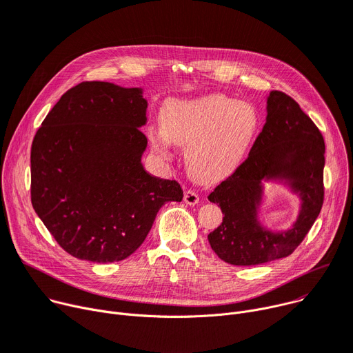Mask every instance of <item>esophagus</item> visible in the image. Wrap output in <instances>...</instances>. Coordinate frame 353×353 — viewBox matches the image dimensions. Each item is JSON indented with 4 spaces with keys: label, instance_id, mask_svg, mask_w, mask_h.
I'll use <instances>...</instances> for the list:
<instances>
[{
    "label": "esophagus",
    "instance_id": "1",
    "mask_svg": "<svg viewBox=\"0 0 353 353\" xmlns=\"http://www.w3.org/2000/svg\"><path fill=\"white\" fill-rule=\"evenodd\" d=\"M184 203L189 204V205H194L199 203V196L193 192V190H187L184 192V197H183Z\"/></svg>",
    "mask_w": 353,
    "mask_h": 353
}]
</instances>
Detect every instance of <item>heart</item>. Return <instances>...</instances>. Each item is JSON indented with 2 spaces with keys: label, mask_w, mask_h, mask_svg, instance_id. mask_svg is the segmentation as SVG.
Listing matches in <instances>:
<instances>
[{
  "label": "heart",
  "mask_w": 353,
  "mask_h": 353,
  "mask_svg": "<svg viewBox=\"0 0 353 353\" xmlns=\"http://www.w3.org/2000/svg\"><path fill=\"white\" fill-rule=\"evenodd\" d=\"M161 129L148 130L153 148L169 156L170 142L185 148V166L201 183H219L239 169L260 129L256 109L223 93L170 99L161 109Z\"/></svg>",
  "instance_id": "obj_1"
}]
</instances>
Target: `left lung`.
Returning <instances> with one entry per match:
<instances>
[{
    "label": "left lung",
    "instance_id": "left-lung-1",
    "mask_svg": "<svg viewBox=\"0 0 353 353\" xmlns=\"http://www.w3.org/2000/svg\"><path fill=\"white\" fill-rule=\"evenodd\" d=\"M323 154V137L310 116L284 92H270L265 125L247 160L208 196L224 214L208 234L219 258L231 265H260L292 254L321 213ZM270 181L287 185L300 199L288 230L274 232L259 221L263 183Z\"/></svg>",
    "mask_w": 353,
    "mask_h": 353
}]
</instances>
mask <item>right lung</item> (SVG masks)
<instances>
[{
	"instance_id": "right-lung-1",
	"label": "right lung",
	"mask_w": 353,
	"mask_h": 353,
	"mask_svg": "<svg viewBox=\"0 0 353 353\" xmlns=\"http://www.w3.org/2000/svg\"><path fill=\"white\" fill-rule=\"evenodd\" d=\"M142 88L82 82L63 93L31 149V201L70 255L92 263L133 254L168 201H181L176 180L142 164L148 122Z\"/></svg>"
}]
</instances>
